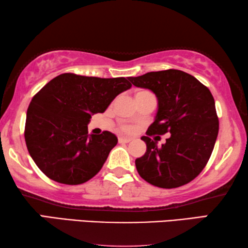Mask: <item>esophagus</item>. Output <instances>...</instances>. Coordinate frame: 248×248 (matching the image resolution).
I'll return each mask as SVG.
<instances>
[{"label":"esophagus","mask_w":248,"mask_h":248,"mask_svg":"<svg viewBox=\"0 0 248 248\" xmlns=\"http://www.w3.org/2000/svg\"><path fill=\"white\" fill-rule=\"evenodd\" d=\"M131 140V138H124V137H119V138H118V141H119L120 143H128L130 142Z\"/></svg>","instance_id":"obj_1"}]
</instances>
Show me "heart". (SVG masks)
Masks as SVG:
<instances>
[{
    "label": "heart",
    "instance_id": "1",
    "mask_svg": "<svg viewBox=\"0 0 248 248\" xmlns=\"http://www.w3.org/2000/svg\"><path fill=\"white\" fill-rule=\"evenodd\" d=\"M123 130H124V131H130L131 128L128 127V125H124V127H123Z\"/></svg>",
    "mask_w": 248,
    "mask_h": 248
}]
</instances>
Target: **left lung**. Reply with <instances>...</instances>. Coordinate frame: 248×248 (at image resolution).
<instances>
[{"label":"left lung","instance_id":"obj_1","mask_svg":"<svg viewBox=\"0 0 248 248\" xmlns=\"http://www.w3.org/2000/svg\"><path fill=\"white\" fill-rule=\"evenodd\" d=\"M136 87L150 89L158 98V112L143 140L147 151L136 159L139 175L162 188L184 186L201 173L214 149L218 118L210 89L178 69L129 77ZM171 133L159 148L152 134Z\"/></svg>","mask_w":248,"mask_h":248}]
</instances>
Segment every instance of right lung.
<instances>
[{"instance_id": "right-lung-1", "label": "right lung", "mask_w": 248, "mask_h": 248, "mask_svg": "<svg viewBox=\"0 0 248 248\" xmlns=\"http://www.w3.org/2000/svg\"><path fill=\"white\" fill-rule=\"evenodd\" d=\"M131 87L127 78L62 74L33 97L26 113L27 150L43 173L77 186L93 178L118 142L109 131L88 135L93 115Z\"/></svg>"}]
</instances>
